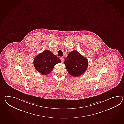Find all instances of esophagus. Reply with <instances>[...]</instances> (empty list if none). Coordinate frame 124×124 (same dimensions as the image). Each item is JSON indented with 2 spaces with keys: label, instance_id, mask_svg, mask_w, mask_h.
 <instances>
[{
  "label": "esophagus",
  "instance_id": "34e87169",
  "mask_svg": "<svg viewBox=\"0 0 124 124\" xmlns=\"http://www.w3.org/2000/svg\"><path fill=\"white\" fill-rule=\"evenodd\" d=\"M60 59H61V62H62L64 61V58H63V57H60Z\"/></svg>",
  "mask_w": 124,
  "mask_h": 124
}]
</instances>
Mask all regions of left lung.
Masks as SVG:
<instances>
[{
    "label": "left lung",
    "instance_id": "8db88e82",
    "mask_svg": "<svg viewBox=\"0 0 124 124\" xmlns=\"http://www.w3.org/2000/svg\"><path fill=\"white\" fill-rule=\"evenodd\" d=\"M64 63L67 71L74 77L83 74L88 67V60L76 50L69 53Z\"/></svg>",
    "mask_w": 124,
    "mask_h": 124
}]
</instances>
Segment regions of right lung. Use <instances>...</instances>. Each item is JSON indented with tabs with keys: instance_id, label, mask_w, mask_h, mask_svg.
<instances>
[{
	"instance_id": "obj_1",
	"label": "right lung",
	"mask_w": 124,
	"mask_h": 124,
	"mask_svg": "<svg viewBox=\"0 0 124 124\" xmlns=\"http://www.w3.org/2000/svg\"><path fill=\"white\" fill-rule=\"evenodd\" d=\"M61 62L60 59L57 56L46 50L36 56L33 64L39 72L46 75L52 72L56 64Z\"/></svg>"
}]
</instances>
